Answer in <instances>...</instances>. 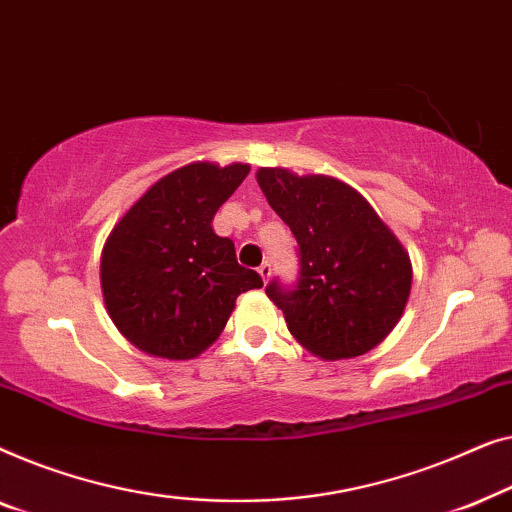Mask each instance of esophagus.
<instances>
[{
	"mask_svg": "<svg viewBox=\"0 0 512 512\" xmlns=\"http://www.w3.org/2000/svg\"><path fill=\"white\" fill-rule=\"evenodd\" d=\"M271 264L269 262H264L262 266H259V269H257V273H259V276H262V280H264V283H266V280H269L271 278Z\"/></svg>",
	"mask_w": 512,
	"mask_h": 512,
	"instance_id": "esophagus-1",
	"label": "esophagus"
}]
</instances>
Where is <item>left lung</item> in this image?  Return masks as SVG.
Listing matches in <instances>:
<instances>
[{"label": "left lung", "instance_id": "1", "mask_svg": "<svg viewBox=\"0 0 512 512\" xmlns=\"http://www.w3.org/2000/svg\"><path fill=\"white\" fill-rule=\"evenodd\" d=\"M269 206L299 243V280L266 285L297 341L322 359H350L383 341L406 308L413 269L369 201L331 176L257 171Z\"/></svg>", "mask_w": 512, "mask_h": 512}]
</instances>
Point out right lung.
I'll use <instances>...</instances> for the list:
<instances>
[{"mask_svg": "<svg viewBox=\"0 0 512 512\" xmlns=\"http://www.w3.org/2000/svg\"><path fill=\"white\" fill-rule=\"evenodd\" d=\"M248 164L192 162L160 178L104 243L102 292L113 325L136 348L162 359H192L220 331L241 292L262 287L236 262L232 239L213 215L248 176Z\"/></svg>", "mask_w": 512, "mask_h": 512, "instance_id": "1", "label": "right lung"}]
</instances>
